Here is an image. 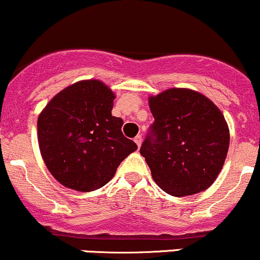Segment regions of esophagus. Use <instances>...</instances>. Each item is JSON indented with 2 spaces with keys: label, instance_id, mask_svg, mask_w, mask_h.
Segmentation results:
<instances>
[{
  "label": "esophagus",
  "instance_id": "1",
  "mask_svg": "<svg viewBox=\"0 0 260 260\" xmlns=\"http://www.w3.org/2000/svg\"><path fill=\"white\" fill-rule=\"evenodd\" d=\"M135 142H136V144H137L138 148H139V147L142 146V136L138 135L137 137H135Z\"/></svg>",
  "mask_w": 260,
  "mask_h": 260
}]
</instances>
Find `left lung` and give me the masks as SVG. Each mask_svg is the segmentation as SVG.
Listing matches in <instances>:
<instances>
[{
  "instance_id": "left-lung-1",
  "label": "left lung",
  "mask_w": 260,
  "mask_h": 260,
  "mask_svg": "<svg viewBox=\"0 0 260 260\" xmlns=\"http://www.w3.org/2000/svg\"><path fill=\"white\" fill-rule=\"evenodd\" d=\"M148 105L154 123L139 152L155 184L174 197L206 190L222 171L229 148V128L220 109L189 88L151 95Z\"/></svg>"
}]
</instances>
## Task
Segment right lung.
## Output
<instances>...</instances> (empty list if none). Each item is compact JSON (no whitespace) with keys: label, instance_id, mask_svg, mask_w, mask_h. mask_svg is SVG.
Returning a JSON list of instances; mask_svg holds the SVG:
<instances>
[{"label":"right lung","instance_id":"obj_1","mask_svg":"<svg viewBox=\"0 0 260 260\" xmlns=\"http://www.w3.org/2000/svg\"><path fill=\"white\" fill-rule=\"evenodd\" d=\"M114 98L102 81H78L58 92L38 116L41 155L64 187L78 192L98 189L137 151V144L123 136L122 118L112 116Z\"/></svg>","mask_w":260,"mask_h":260}]
</instances>
